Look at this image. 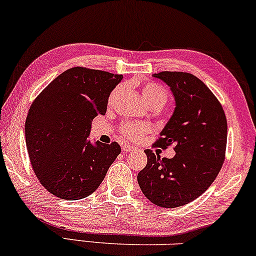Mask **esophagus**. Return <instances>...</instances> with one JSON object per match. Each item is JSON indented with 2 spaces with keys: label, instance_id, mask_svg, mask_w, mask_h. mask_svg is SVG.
<instances>
[{
  "label": "esophagus",
  "instance_id": "obj_1",
  "mask_svg": "<svg viewBox=\"0 0 256 256\" xmlns=\"http://www.w3.org/2000/svg\"><path fill=\"white\" fill-rule=\"evenodd\" d=\"M122 151L124 152H131V151H134V146H131V145H128V144H124L122 146Z\"/></svg>",
  "mask_w": 256,
  "mask_h": 256
}]
</instances>
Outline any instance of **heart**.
<instances>
[{"label": "heart", "mask_w": 256, "mask_h": 256, "mask_svg": "<svg viewBox=\"0 0 256 256\" xmlns=\"http://www.w3.org/2000/svg\"><path fill=\"white\" fill-rule=\"evenodd\" d=\"M120 87L116 88L114 92H113L111 96V100L117 98V96L120 93ZM140 93L142 96H143L145 102H146V104L150 106V108H152V106H160L162 108V106L166 104L168 98L166 90L154 82L145 84V85L142 87ZM148 131V126L145 124H139V122H128V124H125L122 128V134H124L126 138L132 139V140L139 139L144 134H146Z\"/></svg>", "instance_id": "b5f03b06"}]
</instances>
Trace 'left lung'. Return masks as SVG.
Instances as JSON below:
<instances>
[{"label":"left lung","instance_id":"left-lung-1","mask_svg":"<svg viewBox=\"0 0 256 256\" xmlns=\"http://www.w3.org/2000/svg\"><path fill=\"white\" fill-rule=\"evenodd\" d=\"M170 87L174 110L156 142L166 148L174 144L172 158L145 150L148 164L137 180L144 196L154 204L176 208L202 195L214 182L227 145V119L216 96L190 73L154 74Z\"/></svg>","mask_w":256,"mask_h":256}]
</instances>
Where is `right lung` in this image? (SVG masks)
I'll return each mask as SVG.
<instances>
[{"mask_svg": "<svg viewBox=\"0 0 256 256\" xmlns=\"http://www.w3.org/2000/svg\"><path fill=\"white\" fill-rule=\"evenodd\" d=\"M122 74L73 67L38 94L24 124L34 172L54 196L76 200L90 196L120 154L118 143L90 142L92 120L105 114Z\"/></svg>", "mask_w": 256, "mask_h": 256, "instance_id": "obj_1", "label": "right lung"}]
</instances>
